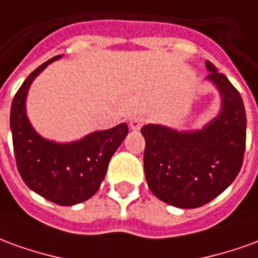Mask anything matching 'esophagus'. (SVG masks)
Wrapping results in <instances>:
<instances>
[{"mask_svg":"<svg viewBox=\"0 0 258 258\" xmlns=\"http://www.w3.org/2000/svg\"><path fill=\"white\" fill-rule=\"evenodd\" d=\"M144 117L141 116H137V117H133L131 120H130V127H131V130H134V131H137V130H140L142 127V124H144Z\"/></svg>","mask_w":258,"mask_h":258,"instance_id":"esophagus-1","label":"esophagus"}]
</instances>
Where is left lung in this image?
Returning <instances> with one entry per match:
<instances>
[{"label":"left lung","instance_id":"obj_1","mask_svg":"<svg viewBox=\"0 0 258 258\" xmlns=\"http://www.w3.org/2000/svg\"><path fill=\"white\" fill-rule=\"evenodd\" d=\"M207 81L221 96V110L201 130L177 131L160 124L141 128L149 190L177 208H198L236 179L246 148V110L240 93L210 61Z\"/></svg>","mask_w":258,"mask_h":258}]
</instances>
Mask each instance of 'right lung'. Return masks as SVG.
Segmentation results:
<instances>
[{
  "instance_id": "obj_1",
  "label": "right lung",
  "mask_w": 258,
  "mask_h": 258,
  "mask_svg": "<svg viewBox=\"0 0 258 258\" xmlns=\"http://www.w3.org/2000/svg\"><path fill=\"white\" fill-rule=\"evenodd\" d=\"M55 55L25 79L11 106V133L16 166L30 190L54 204L70 207L84 203L98 191L117 148L128 134L121 123L110 130L93 131L78 141L55 142L33 128L26 114L29 88Z\"/></svg>"
}]
</instances>
